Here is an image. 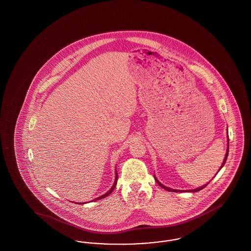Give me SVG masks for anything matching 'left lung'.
Here are the masks:
<instances>
[{
    "instance_id": "obj_1",
    "label": "left lung",
    "mask_w": 251,
    "mask_h": 251,
    "mask_svg": "<svg viewBox=\"0 0 251 251\" xmlns=\"http://www.w3.org/2000/svg\"><path fill=\"white\" fill-rule=\"evenodd\" d=\"M227 137H228V135H227ZM228 139V138H227ZM227 142H228V140H227ZM227 155H228V143H227V152H226V155H225V158H224V161H223V163H222V165H221V167H220V168H219V170L222 168V167H224V165H225V163H226V161H227ZM217 173H218V171H217ZM154 179H155L156 182L162 187V188H164L165 190H167V191H170V192H198L200 191V190H201V189H203L204 187H206L207 186V184L209 183H207V184H205V185H203V186H201V187H199V188H197V189H192V190H176V189H171V188H168V187H167V186H165V185H163L158 179H157V178L156 177H154Z\"/></svg>"
}]
</instances>
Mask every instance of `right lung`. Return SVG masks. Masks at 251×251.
I'll use <instances>...</instances> for the list:
<instances>
[{
	"label": "right lung",
	"instance_id": "obj_1",
	"mask_svg": "<svg viewBox=\"0 0 251 251\" xmlns=\"http://www.w3.org/2000/svg\"><path fill=\"white\" fill-rule=\"evenodd\" d=\"M117 182H118V173H117V169H116V178H115V182H114V184H113V186L110 188V190L109 191L106 192L104 195H102V196H100V197H99V198H97V199H95L94 201H99V200H101V199H104V198H106L107 196H109L112 192H113V190L115 189V187H116V185H117ZM79 204H84L85 202H78Z\"/></svg>",
	"mask_w": 251,
	"mask_h": 251
}]
</instances>
